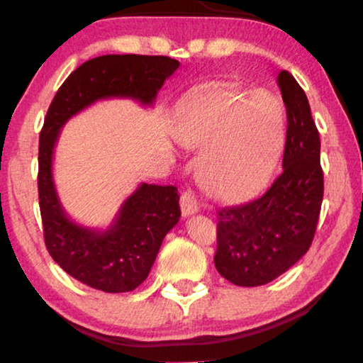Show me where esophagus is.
<instances>
[{"label": "esophagus", "mask_w": 363, "mask_h": 363, "mask_svg": "<svg viewBox=\"0 0 363 363\" xmlns=\"http://www.w3.org/2000/svg\"><path fill=\"white\" fill-rule=\"evenodd\" d=\"M196 211H199V203H196V199L194 192L190 189L184 190L182 195H181V213L184 218L187 216H192V214H195Z\"/></svg>", "instance_id": "esophagus-1"}]
</instances>
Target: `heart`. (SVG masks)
Returning a JSON list of instances; mask_svg holds the SVG:
<instances>
[{"instance_id":"obj_1","label":"heart","mask_w":363,"mask_h":363,"mask_svg":"<svg viewBox=\"0 0 363 363\" xmlns=\"http://www.w3.org/2000/svg\"><path fill=\"white\" fill-rule=\"evenodd\" d=\"M245 96L205 89L190 99L179 138L203 150L201 168L208 192L220 200L240 201L269 182L285 143V110L269 91L250 94L252 113L245 121L233 104Z\"/></svg>"}]
</instances>
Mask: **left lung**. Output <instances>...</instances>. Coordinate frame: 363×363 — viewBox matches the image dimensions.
I'll use <instances>...</instances> for the list:
<instances>
[{
	"label": "left lung",
	"mask_w": 363,
	"mask_h": 363,
	"mask_svg": "<svg viewBox=\"0 0 363 363\" xmlns=\"http://www.w3.org/2000/svg\"><path fill=\"white\" fill-rule=\"evenodd\" d=\"M286 107L284 169L266 192L218 213L214 266L238 286L266 285L309 250L323 199L320 138L306 93L291 73L277 77Z\"/></svg>",
	"instance_id": "1"
}]
</instances>
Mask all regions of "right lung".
I'll return each instance as SVG.
<instances>
[{
    "label": "right lung",
    "instance_id": "right-lung-1",
    "mask_svg": "<svg viewBox=\"0 0 363 363\" xmlns=\"http://www.w3.org/2000/svg\"><path fill=\"white\" fill-rule=\"evenodd\" d=\"M167 56L108 54L70 73L48 108L40 134L38 196L45 243L73 279L106 293L133 291L147 279L163 238L181 218L174 186L143 182L123 201L106 230L72 220L60 203L52 177L59 133L73 115L110 97H128L152 106L157 93L179 69Z\"/></svg>",
    "mask_w": 363,
    "mask_h": 363
}]
</instances>
